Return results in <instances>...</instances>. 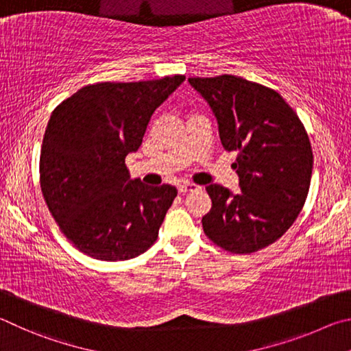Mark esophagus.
I'll return each mask as SVG.
<instances>
[{
  "instance_id": "1",
  "label": "esophagus",
  "mask_w": 351,
  "mask_h": 351,
  "mask_svg": "<svg viewBox=\"0 0 351 351\" xmlns=\"http://www.w3.org/2000/svg\"><path fill=\"white\" fill-rule=\"evenodd\" d=\"M199 186L194 185V183H183V185L179 186V193L180 194H186L189 191H194V189H197Z\"/></svg>"
}]
</instances>
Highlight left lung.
<instances>
[{
    "label": "left lung",
    "instance_id": "obj_1",
    "mask_svg": "<svg viewBox=\"0 0 351 351\" xmlns=\"http://www.w3.org/2000/svg\"><path fill=\"white\" fill-rule=\"evenodd\" d=\"M210 104L242 194L206 186V237L234 254L256 253L285 234L308 195L313 151L302 121L274 89L242 77L188 78Z\"/></svg>",
    "mask_w": 351,
    "mask_h": 351
}]
</instances>
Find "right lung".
I'll use <instances>...</instances> for the list:
<instances>
[{"instance_id":"right-lung-1","label":"right lung","mask_w":351,"mask_h":351,"mask_svg":"<svg viewBox=\"0 0 351 351\" xmlns=\"http://www.w3.org/2000/svg\"><path fill=\"white\" fill-rule=\"evenodd\" d=\"M185 75L88 84L53 109L40 156L43 197L73 247L117 262L145 253L174 202L171 185L129 179L125 158Z\"/></svg>"}]
</instances>
